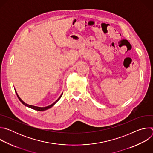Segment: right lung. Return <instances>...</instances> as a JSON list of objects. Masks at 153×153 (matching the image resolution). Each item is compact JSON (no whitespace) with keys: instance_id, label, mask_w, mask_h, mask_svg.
<instances>
[{"instance_id":"1","label":"right lung","mask_w":153,"mask_h":153,"mask_svg":"<svg viewBox=\"0 0 153 153\" xmlns=\"http://www.w3.org/2000/svg\"><path fill=\"white\" fill-rule=\"evenodd\" d=\"M15 92H16V94H17V97H18V99H19V100L25 106H28V107H29V108H32V109H33V110H37V111H45V110H48V109H49V108H51L52 106H53L57 102H58V100L60 99V97H62V94H63V93L60 96V97L53 103H52L51 105H49V106H45V107H39V106H33V105H28V104H27L26 103H25L20 98V97L19 96V95H18V94L17 93V92H16V90H15Z\"/></svg>"}]
</instances>
